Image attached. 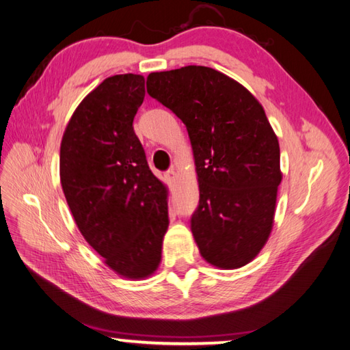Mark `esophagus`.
<instances>
[{
  "label": "esophagus",
  "mask_w": 350,
  "mask_h": 350,
  "mask_svg": "<svg viewBox=\"0 0 350 350\" xmlns=\"http://www.w3.org/2000/svg\"><path fill=\"white\" fill-rule=\"evenodd\" d=\"M165 178H167L168 185L173 186V185H176V182L178 180V174L174 172V170H170V172L165 173Z\"/></svg>",
  "instance_id": "obj_1"
}]
</instances>
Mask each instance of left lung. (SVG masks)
Instances as JSON below:
<instances>
[{
    "label": "left lung",
    "instance_id": "1",
    "mask_svg": "<svg viewBox=\"0 0 350 350\" xmlns=\"http://www.w3.org/2000/svg\"><path fill=\"white\" fill-rule=\"evenodd\" d=\"M146 85L188 129L200 188L191 230L201 256L222 270L254 261L271 234L282 182L279 140L261 103L201 65L150 72Z\"/></svg>",
    "mask_w": 350,
    "mask_h": 350
}]
</instances>
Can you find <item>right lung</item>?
Here are the masks:
<instances>
[{"label": "right lung", "instance_id": "obj_1", "mask_svg": "<svg viewBox=\"0 0 350 350\" xmlns=\"http://www.w3.org/2000/svg\"><path fill=\"white\" fill-rule=\"evenodd\" d=\"M144 77L116 75L72 113L59 152L61 185L79 231L120 278L158 270L168 230V188L153 174L133 120Z\"/></svg>", "mask_w": 350, "mask_h": 350}]
</instances>
